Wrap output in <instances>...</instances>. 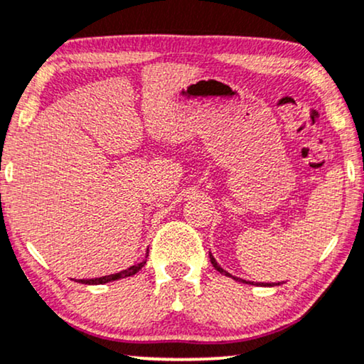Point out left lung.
<instances>
[{"instance_id": "obj_1", "label": "left lung", "mask_w": 364, "mask_h": 364, "mask_svg": "<svg viewBox=\"0 0 364 364\" xmlns=\"http://www.w3.org/2000/svg\"><path fill=\"white\" fill-rule=\"evenodd\" d=\"M210 262H211V265H213L215 269L218 270L220 274H223V275H228V277H232V279H235V280H240V282H245V280H242V279H237V277H233V275H230L228 272H225V270L222 269V267H220L218 264H216V260L213 259V255H211V254H210ZM248 284H250V282H248ZM260 285H264V284H260ZM265 285H270V284H265ZM272 285H274V284H272ZM275 285H279V284H275Z\"/></svg>"}]
</instances>
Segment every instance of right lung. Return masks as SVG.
I'll return each mask as SVG.
<instances>
[{
	"instance_id": "add662e5",
	"label": "right lung",
	"mask_w": 364,
	"mask_h": 364,
	"mask_svg": "<svg viewBox=\"0 0 364 364\" xmlns=\"http://www.w3.org/2000/svg\"><path fill=\"white\" fill-rule=\"evenodd\" d=\"M146 262H142V264H137V265H132L129 267L127 270H122V272L119 274H112V275H107V277H99V279H87V280H79L82 284H105V282H112V280H119V279H124V277H131V275H134L139 272V270L144 267Z\"/></svg>"
}]
</instances>
